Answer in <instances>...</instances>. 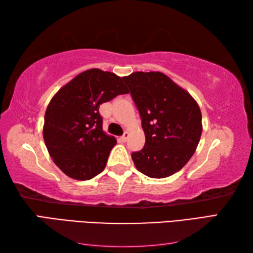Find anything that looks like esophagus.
Instances as JSON below:
<instances>
[{
    "mask_svg": "<svg viewBox=\"0 0 253 253\" xmlns=\"http://www.w3.org/2000/svg\"><path fill=\"white\" fill-rule=\"evenodd\" d=\"M128 137H129V132H127V131H125L124 132V135L122 136V137H120V140H122V141H127V139H128Z\"/></svg>",
    "mask_w": 253,
    "mask_h": 253,
    "instance_id": "1",
    "label": "esophagus"
}]
</instances>
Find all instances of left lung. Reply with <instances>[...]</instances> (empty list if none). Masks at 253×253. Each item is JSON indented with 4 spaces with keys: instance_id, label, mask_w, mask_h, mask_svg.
<instances>
[{
    "instance_id": "left-lung-1",
    "label": "left lung",
    "mask_w": 253,
    "mask_h": 253,
    "mask_svg": "<svg viewBox=\"0 0 253 253\" xmlns=\"http://www.w3.org/2000/svg\"><path fill=\"white\" fill-rule=\"evenodd\" d=\"M141 117L144 147L132 152L136 168L151 178L180 170L195 153L202 116L192 96L160 72H136L123 77Z\"/></svg>"
}]
</instances>
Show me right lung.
I'll return each instance as SVG.
<instances>
[{
    "mask_svg": "<svg viewBox=\"0 0 253 253\" xmlns=\"http://www.w3.org/2000/svg\"><path fill=\"white\" fill-rule=\"evenodd\" d=\"M128 92L121 77L93 68L79 74L53 96L44 115L43 139L63 173L88 180L104 169L116 139L102 129L100 105Z\"/></svg>",
    "mask_w": 253,
    "mask_h": 253,
    "instance_id": "1",
    "label": "right lung"
}]
</instances>
